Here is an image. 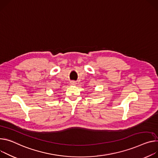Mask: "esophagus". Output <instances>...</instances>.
<instances>
[{"instance_id": "34e87169", "label": "esophagus", "mask_w": 158, "mask_h": 158, "mask_svg": "<svg viewBox=\"0 0 158 158\" xmlns=\"http://www.w3.org/2000/svg\"><path fill=\"white\" fill-rule=\"evenodd\" d=\"M70 84L71 85H75V84H76V82L74 81H70Z\"/></svg>"}]
</instances>
